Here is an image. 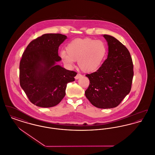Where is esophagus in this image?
Masks as SVG:
<instances>
[{
    "mask_svg": "<svg viewBox=\"0 0 155 155\" xmlns=\"http://www.w3.org/2000/svg\"><path fill=\"white\" fill-rule=\"evenodd\" d=\"M81 77H82V75H81V74H77L76 75V76L75 77V78L77 80V79L81 78Z\"/></svg>",
    "mask_w": 155,
    "mask_h": 155,
    "instance_id": "1",
    "label": "esophagus"
}]
</instances>
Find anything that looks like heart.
Segmentation results:
<instances>
[{"instance_id":"obj_1","label":"heart","mask_w":155,"mask_h":155,"mask_svg":"<svg viewBox=\"0 0 155 155\" xmlns=\"http://www.w3.org/2000/svg\"><path fill=\"white\" fill-rule=\"evenodd\" d=\"M65 51H62L60 55L64 64L71 67L74 61L77 60L80 70L91 73L97 70L102 64L107 48L105 43L101 40L84 38L70 41L66 46Z\"/></svg>"}]
</instances>
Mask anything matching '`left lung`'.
<instances>
[{
	"label": "left lung",
	"instance_id": "left-lung-1",
	"mask_svg": "<svg viewBox=\"0 0 155 155\" xmlns=\"http://www.w3.org/2000/svg\"><path fill=\"white\" fill-rule=\"evenodd\" d=\"M104 37L108 42V57L97 71L86 75L90 85L85 94L95 107L107 109L118 106L130 92L134 65L125 46L114 37Z\"/></svg>",
	"mask_w": 155,
	"mask_h": 155
}]
</instances>
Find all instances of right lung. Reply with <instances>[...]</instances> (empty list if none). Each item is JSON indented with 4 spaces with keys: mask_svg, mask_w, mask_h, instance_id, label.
<instances>
[{
    "mask_svg": "<svg viewBox=\"0 0 155 155\" xmlns=\"http://www.w3.org/2000/svg\"><path fill=\"white\" fill-rule=\"evenodd\" d=\"M67 36L45 34L32 40L23 52L19 65L20 85L30 101L37 107L49 108L58 104L65 95L68 82L77 73L55 63L60 45Z\"/></svg>",
    "mask_w": 155,
    "mask_h": 155,
    "instance_id": "1",
    "label": "right lung"
}]
</instances>
